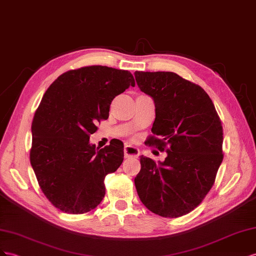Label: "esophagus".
I'll return each instance as SVG.
<instances>
[{"label":"esophagus","instance_id":"obj_1","mask_svg":"<svg viewBox=\"0 0 256 256\" xmlns=\"http://www.w3.org/2000/svg\"><path fill=\"white\" fill-rule=\"evenodd\" d=\"M140 156V150L130 146H126L124 147V158H136Z\"/></svg>","mask_w":256,"mask_h":256}]
</instances>
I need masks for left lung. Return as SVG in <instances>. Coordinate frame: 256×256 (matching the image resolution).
Here are the masks:
<instances>
[{
	"label": "left lung",
	"mask_w": 256,
	"mask_h": 256,
	"mask_svg": "<svg viewBox=\"0 0 256 256\" xmlns=\"http://www.w3.org/2000/svg\"><path fill=\"white\" fill-rule=\"evenodd\" d=\"M140 89L156 103L149 146L164 162L140 156L135 186L144 205L164 218L194 210L212 188L223 160V128L212 100L198 84L172 72H135Z\"/></svg>",
	"instance_id": "8db88e82"
}]
</instances>
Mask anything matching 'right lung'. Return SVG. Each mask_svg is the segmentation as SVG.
<instances>
[{
	"instance_id": "right-lung-1",
	"label": "right lung",
	"mask_w": 256,
	"mask_h": 256,
	"mask_svg": "<svg viewBox=\"0 0 256 256\" xmlns=\"http://www.w3.org/2000/svg\"><path fill=\"white\" fill-rule=\"evenodd\" d=\"M130 86L135 80L128 70L92 65L63 72L44 94L32 122L30 160L44 195L63 212H89L104 198L105 177L122 164L123 144L96 149L90 135Z\"/></svg>"
}]
</instances>
